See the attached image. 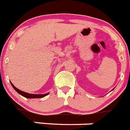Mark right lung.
<instances>
[{"instance_id": "obj_1", "label": "right lung", "mask_w": 130, "mask_h": 130, "mask_svg": "<svg viewBox=\"0 0 130 130\" xmlns=\"http://www.w3.org/2000/svg\"><path fill=\"white\" fill-rule=\"evenodd\" d=\"M11 83V82H10ZM11 85H12V87L13 88L15 89L16 91L19 94H20L21 95H22L23 97H26V98H28V99H31V98H42V97H44L45 96H46L47 95H48V93H46V94H44V95H37V94H29V93H25V92L22 91H20V89H17L16 87L14 86L13 84L11 83Z\"/></svg>"}]
</instances>
